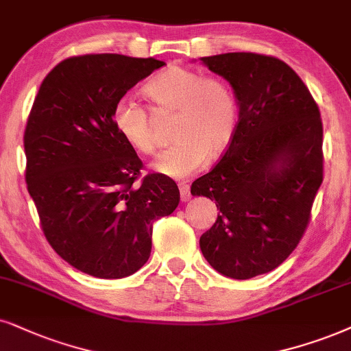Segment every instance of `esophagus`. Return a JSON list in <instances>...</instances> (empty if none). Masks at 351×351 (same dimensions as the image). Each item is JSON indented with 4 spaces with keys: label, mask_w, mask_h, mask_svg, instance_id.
Wrapping results in <instances>:
<instances>
[{
    "label": "esophagus",
    "mask_w": 351,
    "mask_h": 351,
    "mask_svg": "<svg viewBox=\"0 0 351 351\" xmlns=\"http://www.w3.org/2000/svg\"><path fill=\"white\" fill-rule=\"evenodd\" d=\"M180 197L183 202H188L191 199V191H189V186L188 184H180Z\"/></svg>",
    "instance_id": "obj_1"
}]
</instances>
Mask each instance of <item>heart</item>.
I'll return each mask as SVG.
<instances>
[{"label": "heart", "instance_id": "1", "mask_svg": "<svg viewBox=\"0 0 351 351\" xmlns=\"http://www.w3.org/2000/svg\"><path fill=\"white\" fill-rule=\"evenodd\" d=\"M158 113H175L171 137L176 141L158 155L154 168L175 180L189 178L206 165L208 155L219 157L238 130V100L223 79L171 66L144 87ZM113 126L136 149L150 155L157 149L147 108L130 97L113 108Z\"/></svg>", "mask_w": 351, "mask_h": 351}]
</instances>
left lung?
Returning <instances> with one entry per match:
<instances>
[{
    "mask_svg": "<svg viewBox=\"0 0 351 351\" xmlns=\"http://www.w3.org/2000/svg\"><path fill=\"white\" fill-rule=\"evenodd\" d=\"M232 84L238 130L210 171L191 184L220 214L199 239L207 263L237 280L277 269L308 228L324 178L322 119L301 77L259 53L202 58Z\"/></svg>",
    "mask_w": 351,
    "mask_h": 351,
    "instance_id": "left-lung-1",
    "label": "left lung"
}]
</instances>
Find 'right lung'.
Instances as JSON below:
<instances>
[{
  "label": "right lung",
  "instance_id": "obj_1",
  "mask_svg": "<svg viewBox=\"0 0 351 351\" xmlns=\"http://www.w3.org/2000/svg\"><path fill=\"white\" fill-rule=\"evenodd\" d=\"M163 64L114 53L66 58L43 79L29 113L25 181L43 234L92 277L137 272L152 250L154 221L180 204L175 181L141 175L143 160L113 126L117 101Z\"/></svg>",
  "mask_w": 351,
  "mask_h": 351
}]
</instances>
